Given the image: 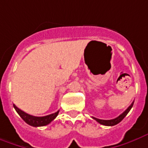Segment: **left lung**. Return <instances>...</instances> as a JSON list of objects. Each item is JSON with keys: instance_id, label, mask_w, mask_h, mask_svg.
I'll return each mask as SVG.
<instances>
[{"instance_id": "8db88e82", "label": "left lung", "mask_w": 148, "mask_h": 148, "mask_svg": "<svg viewBox=\"0 0 148 148\" xmlns=\"http://www.w3.org/2000/svg\"><path fill=\"white\" fill-rule=\"evenodd\" d=\"M134 102L130 105L129 107L127 108V109L123 112L121 114L120 116H118L116 118H114V119H112V120H100V119H98V118H95V117H92L93 119H95L97 122H99V124L103 125H108V126H112V125H115L118 124L119 122H121V121L124 119V117L127 114H128V112H130V110L131 109V108L133 107V104Z\"/></svg>"}]
</instances>
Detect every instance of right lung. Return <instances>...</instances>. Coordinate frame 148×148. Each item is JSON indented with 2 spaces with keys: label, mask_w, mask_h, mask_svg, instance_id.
<instances>
[{
  "label": "right lung",
  "mask_w": 148,
  "mask_h": 148,
  "mask_svg": "<svg viewBox=\"0 0 148 148\" xmlns=\"http://www.w3.org/2000/svg\"><path fill=\"white\" fill-rule=\"evenodd\" d=\"M14 108L16 110V112L18 113L19 116L22 117V119L26 123H27L28 125H30L32 126H35V127L44 126V125H49L51 121H53L57 117L58 113H59V110H58L57 112L52 113V114H49V115H47V116H32V115H30V114H27V113H26L23 111H22L18 107H16V105H14Z\"/></svg>",
  "instance_id": "1"
}]
</instances>
